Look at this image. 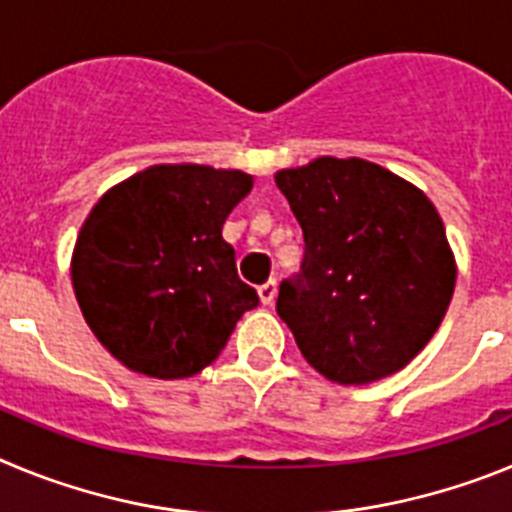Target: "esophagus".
Listing matches in <instances>:
<instances>
[{"label":"esophagus","mask_w":512,"mask_h":512,"mask_svg":"<svg viewBox=\"0 0 512 512\" xmlns=\"http://www.w3.org/2000/svg\"><path fill=\"white\" fill-rule=\"evenodd\" d=\"M274 297H277V282H274V279H269V282H264L259 287L261 305H271V302H274Z\"/></svg>","instance_id":"34e87169"}]
</instances>
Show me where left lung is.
I'll list each match as a JSON object with an SVG mask.
<instances>
[{
	"label": "left lung",
	"mask_w": 512,
	"mask_h": 512,
	"mask_svg": "<svg viewBox=\"0 0 512 512\" xmlns=\"http://www.w3.org/2000/svg\"><path fill=\"white\" fill-rule=\"evenodd\" d=\"M274 182L305 235L277 312L312 369L369 384L410 364L449 310L456 259L436 205L364 158L320 156Z\"/></svg>",
	"instance_id": "8db88e82"
}]
</instances>
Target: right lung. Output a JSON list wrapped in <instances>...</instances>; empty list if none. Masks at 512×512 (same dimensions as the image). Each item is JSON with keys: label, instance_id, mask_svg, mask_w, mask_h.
I'll return each instance as SVG.
<instances>
[{"label": "right lung", "instance_id": "add662e5", "mask_svg": "<svg viewBox=\"0 0 512 512\" xmlns=\"http://www.w3.org/2000/svg\"><path fill=\"white\" fill-rule=\"evenodd\" d=\"M251 187L238 169L156 164L92 207L71 253V284L97 341L130 372L200 374L259 305L223 241L225 217Z\"/></svg>", "mask_w": 512, "mask_h": 512}]
</instances>
